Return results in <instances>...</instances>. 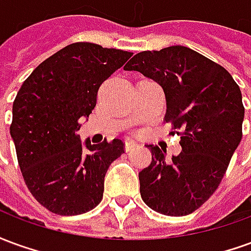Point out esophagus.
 Wrapping results in <instances>:
<instances>
[{"mask_svg":"<svg viewBox=\"0 0 251 251\" xmlns=\"http://www.w3.org/2000/svg\"><path fill=\"white\" fill-rule=\"evenodd\" d=\"M136 147H138V144L136 141H133V140H126L125 141V151L126 152H129L131 149H134Z\"/></svg>","mask_w":251,"mask_h":251,"instance_id":"34e87169","label":"esophagus"}]
</instances>
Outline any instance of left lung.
Wrapping results in <instances>:
<instances>
[{
    "label": "left lung",
    "instance_id": "1",
    "mask_svg": "<svg viewBox=\"0 0 251 251\" xmlns=\"http://www.w3.org/2000/svg\"><path fill=\"white\" fill-rule=\"evenodd\" d=\"M125 71L163 87L165 122L181 131V153L172 158L148 145L152 163L138 174L142 200L164 215H188L215 192L242 140L239 86L223 67L183 46L140 52Z\"/></svg>",
    "mask_w": 251,
    "mask_h": 251
}]
</instances>
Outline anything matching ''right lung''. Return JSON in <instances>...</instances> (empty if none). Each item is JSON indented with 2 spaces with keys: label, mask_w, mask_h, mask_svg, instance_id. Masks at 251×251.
<instances>
[{
  "label": "right lung",
  "mask_w": 251,
  "mask_h": 251,
  "mask_svg": "<svg viewBox=\"0 0 251 251\" xmlns=\"http://www.w3.org/2000/svg\"><path fill=\"white\" fill-rule=\"evenodd\" d=\"M131 55L74 43L36 67L19 90L10 136L25 184L51 212L79 215L100 203L104 175L125 153L124 142H82L76 131L95 107L100 84Z\"/></svg>",
  "instance_id": "add662e5"
}]
</instances>
